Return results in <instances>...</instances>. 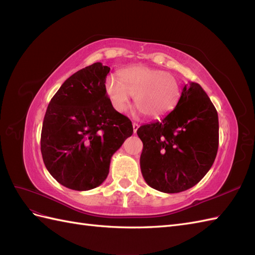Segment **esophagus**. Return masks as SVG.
I'll use <instances>...</instances> for the list:
<instances>
[{
    "label": "esophagus",
    "mask_w": 255,
    "mask_h": 255,
    "mask_svg": "<svg viewBox=\"0 0 255 255\" xmlns=\"http://www.w3.org/2000/svg\"><path fill=\"white\" fill-rule=\"evenodd\" d=\"M138 128H139V126H138V123L134 122V123H133V130H134V133H136V132H137Z\"/></svg>",
    "instance_id": "34e87169"
}]
</instances>
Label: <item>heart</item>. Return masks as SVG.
<instances>
[{
  "mask_svg": "<svg viewBox=\"0 0 255 255\" xmlns=\"http://www.w3.org/2000/svg\"><path fill=\"white\" fill-rule=\"evenodd\" d=\"M105 88L116 111L125 113L132 96L135 106L148 118H158L171 112L181 97V85L174 75L144 66L125 69L120 80L109 76Z\"/></svg>",
  "mask_w": 255,
  "mask_h": 255,
  "instance_id": "1",
  "label": "heart"
}]
</instances>
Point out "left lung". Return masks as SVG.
I'll return each instance as SVG.
<instances>
[{"instance_id": "obj_1", "label": "left lung", "mask_w": 255, "mask_h": 255, "mask_svg": "<svg viewBox=\"0 0 255 255\" xmlns=\"http://www.w3.org/2000/svg\"><path fill=\"white\" fill-rule=\"evenodd\" d=\"M143 143L140 169L150 187L176 194L195 186L217 155L218 114L197 83L183 87L174 110L137 129Z\"/></svg>"}]
</instances>
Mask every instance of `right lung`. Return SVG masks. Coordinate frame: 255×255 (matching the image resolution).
Segmentation results:
<instances>
[{"label":"right lung","mask_w":255,"mask_h":255,"mask_svg":"<svg viewBox=\"0 0 255 255\" xmlns=\"http://www.w3.org/2000/svg\"><path fill=\"white\" fill-rule=\"evenodd\" d=\"M111 68L95 63L72 74L49 103L41 154L50 174L73 190H89L109 175L111 159L133 134L130 120L116 111L105 88Z\"/></svg>","instance_id":"add662e5"}]
</instances>
